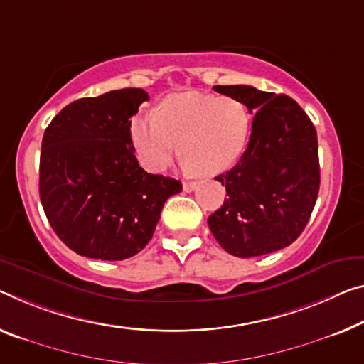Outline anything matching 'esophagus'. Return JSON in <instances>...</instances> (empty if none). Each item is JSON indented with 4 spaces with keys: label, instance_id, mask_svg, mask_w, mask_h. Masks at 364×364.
Segmentation results:
<instances>
[{
    "label": "esophagus",
    "instance_id": "obj_1",
    "mask_svg": "<svg viewBox=\"0 0 364 364\" xmlns=\"http://www.w3.org/2000/svg\"><path fill=\"white\" fill-rule=\"evenodd\" d=\"M197 188V182H183V192H192Z\"/></svg>",
    "mask_w": 364,
    "mask_h": 364
}]
</instances>
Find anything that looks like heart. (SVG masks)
Masks as SVG:
<instances>
[{
	"mask_svg": "<svg viewBox=\"0 0 364 364\" xmlns=\"http://www.w3.org/2000/svg\"><path fill=\"white\" fill-rule=\"evenodd\" d=\"M250 133V115L234 97L182 92L164 99L159 112H146L132 125L139 163L159 172L178 153L187 169L218 174L244 153Z\"/></svg>",
	"mask_w": 364,
	"mask_h": 364,
	"instance_id": "obj_1",
	"label": "heart"
}]
</instances>
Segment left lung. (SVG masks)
Instances as JSON below:
<instances>
[{"mask_svg": "<svg viewBox=\"0 0 364 364\" xmlns=\"http://www.w3.org/2000/svg\"><path fill=\"white\" fill-rule=\"evenodd\" d=\"M213 89L239 99L254 120L237 164L215 177L228 198L208 216V226L231 255L277 252L299 237L314 210L321 186L316 128L287 94L245 85Z\"/></svg>", "mask_w": 364, "mask_h": 364, "instance_id": "obj_1", "label": "left lung"}]
</instances>
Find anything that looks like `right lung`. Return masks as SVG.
<instances>
[{"label": "right lung", "mask_w": 364, "mask_h": 364, "mask_svg": "<svg viewBox=\"0 0 364 364\" xmlns=\"http://www.w3.org/2000/svg\"><path fill=\"white\" fill-rule=\"evenodd\" d=\"M148 99L136 87L77 99L43 133V211L57 236L87 259L136 255L153 237L166 200L182 190L181 181L138 164L130 119Z\"/></svg>", "instance_id": "add662e5"}]
</instances>
